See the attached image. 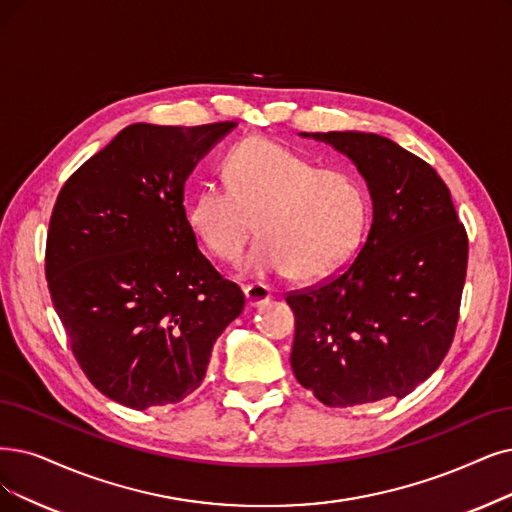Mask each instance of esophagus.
Masks as SVG:
<instances>
[{
	"mask_svg": "<svg viewBox=\"0 0 512 512\" xmlns=\"http://www.w3.org/2000/svg\"><path fill=\"white\" fill-rule=\"evenodd\" d=\"M243 292H245V300H248V304L254 306V309H258V306H264V304L271 300V290L267 288V285H262V283L245 285Z\"/></svg>",
	"mask_w": 512,
	"mask_h": 512,
	"instance_id": "esophagus-1",
	"label": "esophagus"
}]
</instances>
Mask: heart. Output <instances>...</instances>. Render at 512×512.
I'll list each match as a JSON object with an SVG mask.
<instances>
[{"mask_svg":"<svg viewBox=\"0 0 512 512\" xmlns=\"http://www.w3.org/2000/svg\"><path fill=\"white\" fill-rule=\"evenodd\" d=\"M222 185L199 187L187 206L193 235L224 262H237L254 235L243 271L256 277L321 279L349 262L367 224L361 182L269 138H248L222 159Z\"/></svg>","mask_w":512,"mask_h":512,"instance_id":"1","label":"heart"}]
</instances>
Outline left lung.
I'll return each instance as SVG.
<instances>
[{
  "label": "left lung",
  "instance_id": "left-lung-1",
  "mask_svg": "<svg viewBox=\"0 0 512 512\" xmlns=\"http://www.w3.org/2000/svg\"><path fill=\"white\" fill-rule=\"evenodd\" d=\"M349 157L372 197L357 258L290 294L296 380L330 407L403 399L452 344L468 239L452 195L426 161L367 132H300Z\"/></svg>",
  "mask_w": 512,
  "mask_h": 512
}]
</instances>
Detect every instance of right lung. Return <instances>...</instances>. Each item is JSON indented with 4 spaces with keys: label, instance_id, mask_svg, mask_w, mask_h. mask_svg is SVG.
Returning <instances> with one entry per match:
<instances>
[{
    "label": "right lung",
    "instance_id": "obj_1",
    "mask_svg": "<svg viewBox=\"0 0 512 512\" xmlns=\"http://www.w3.org/2000/svg\"><path fill=\"white\" fill-rule=\"evenodd\" d=\"M235 126L132 124L58 193L52 304L88 380L132 410L191 395L243 311V292L197 250L182 206L187 178Z\"/></svg>",
    "mask_w": 512,
    "mask_h": 512
}]
</instances>
